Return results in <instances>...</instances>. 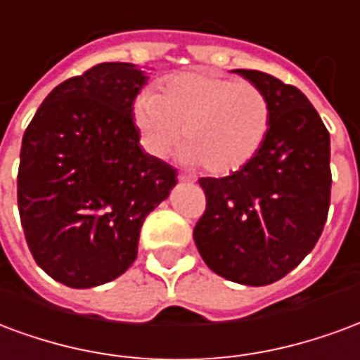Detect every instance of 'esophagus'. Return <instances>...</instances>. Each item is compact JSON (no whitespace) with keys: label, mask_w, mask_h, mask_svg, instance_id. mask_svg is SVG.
Listing matches in <instances>:
<instances>
[{"label":"esophagus","mask_w":360,"mask_h":360,"mask_svg":"<svg viewBox=\"0 0 360 360\" xmlns=\"http://www.w3.org/2000/svg\"><path fill=\"white\" fill-rule=\"evenodd\" d=\"M178 180H180V182H186V184L195 182V178L190 176V174H180V176H178Z\"/></svg>","instance_id":"esophagus-1"}]
</instances>
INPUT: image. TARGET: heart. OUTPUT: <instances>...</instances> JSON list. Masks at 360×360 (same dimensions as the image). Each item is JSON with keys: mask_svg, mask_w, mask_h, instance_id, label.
Here are the masks:
<instances>
[{"mask_svg": "<svg viewBox=\"0 0 360 360\" xmlns=\"http://www.w3.org/2000/svg\"><path fill=\"white\" fill-rule=\"evenodd\" d=\"M134 122L149 153L162 157L180 140V159L201 162L214 176L243 169L263 149L272 105L259 86L211 70L167 78L161 94L143 91L134 101Z\"/></svg>", "mask_w": 360, "mask_h": 360, "instance_id": "b5f03b06", "label": "heart"}]
</instances>
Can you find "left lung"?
<instances>
[{
	"instance_id": "1",
	"label": "left lung",
	"mask_w": 360,
	"mask_h": 360,
	"mask_svg": "<svg viewBox=\"0 0 360 360\" xmlns=\"http://www.w3.org/2000/svg\"><path fill=\"white\" fill-rule=\"evenodd\" d=\"M272 105L263 149L224 178H201L207 207L193 228L199 255L245 285L284 278L316 245L330 207V134L305 94L261 70H234Z\"/></svg>"
}]
</instances>
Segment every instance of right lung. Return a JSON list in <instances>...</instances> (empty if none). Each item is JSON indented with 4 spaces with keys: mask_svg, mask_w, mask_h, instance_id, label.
<instances>
[{
    "mask_svg": "<svg viewBox=\"0 0 360 360\" xmlns=\"http://www.w3.org/2000/svg\"><path fill=\"white\" fill-rule=\"evenodd\" d=\"M146 82L132 63H99L53 88L22 136L17 201L26 243L69 288L124 274L143 220L176 186V169L141 149L134 124Z\"/></svg>",
    "mask_w": 360,
    "mask_h": 360,
    "instance_id": "add662e5",
    "label": "right lung"
}]
</instances>
